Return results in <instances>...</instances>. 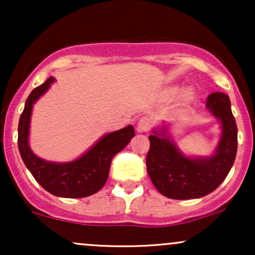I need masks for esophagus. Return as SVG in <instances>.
<instances>
[{
  "mask_svg": "<svg viewBox=\"0 0 255 255\" xmlns=\"http://www.w3.org/2000/svg\"><path fill=\"white\" fill-rule=\"evenodd\" d=\"M152 125H153V120L148 116H144L139 120L137 122V130L139 131H148L151 129Z\"/></svg>",
  "mask_w": 255,
  "mask_h": 255,
  "instance_id": "1",
  "label": "esophagus"
}]
</instances>
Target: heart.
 Returning a JSON list of instances; mask_svg holds the SVG:
<instances>
[{
    "instance_id": "heart-1",
    "label": "heart",
    "mask_w": 255,
    "mask_h": 255,
    "mask_svg": "<svg viewBox=\"0 0 255 255\" xmlns=\"http://www.w3.org/2000/svg\"><path fill=\"white\" fill-rule=\"evenodd\" d=\"M184 95H186V98H192V92H191V91H187V92L186 93H184Z\"/></svg>"
}]
</instances>
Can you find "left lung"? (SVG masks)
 <instances>
[{"mask_svg":"<svg viewBox=\"0 0 255 255\" xmlns=\"http://www.w3.org/2000/svg\"><path fill=\"white\" fill-rule=\"evenodd\" d=\"M206 108L221 122V139L211 156H186L169 134V125L152 129L146 157L148 176L157 191L176 200L198 199L218 188L229 174L238 152V127L229 96L211 93Z\"/></svg>","mask_w":255,"mask_h":255,"instance_id":"left-lung-1","label":"left lung"}]
</instances>
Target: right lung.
I'll list each match as a JSON object with an SVG mask.
<instances>
[{
    "label": "right lung",
    "mask_w": 255,
    "mask_h": 255,
    "mask_svg": "<svg viewBox=\"0 0 255 255\" xmlns=\"http://www.w3.org/2000/svg\"><path fill=\"white\" fill-rule=\"evenodd\" d=\"M55 83L50 77L34 89L25 102L17 127V147L26 168L45 191L61 198H85L97 193L107 182L111 159L135 135L133 126L105 134L83 156L72 162L57 163L39 158L28 145L33 104Z\"/></svg>",
    "instance_id": "obj_1"
}]
</instances>
